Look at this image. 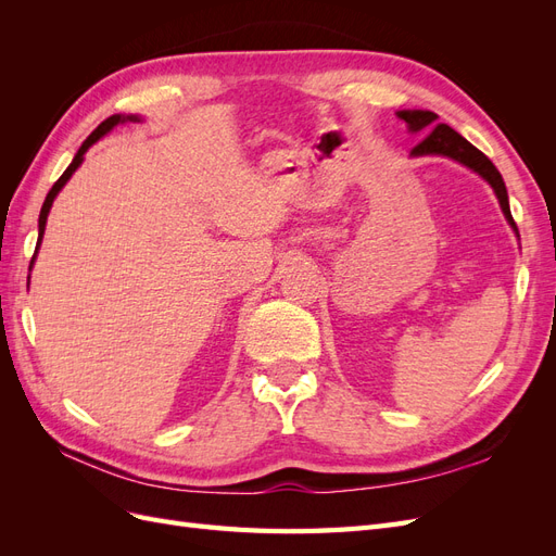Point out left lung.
<instances>
[{
	"mask_svg": "<svg viewBox=\"0 0 556 556\" xmlns=\"http://www.w3.org/2000/svg\"><path fill=\"white\" fill-rule=\"evenodd\" d=\"M401 121H406L408 129L415 131V134H426L430 131L422 141H419L413 150L410 155H443V157H450L454 162H459L464 166H468V169H473L478 176H482L486 182L492 185L494 192H496V199L498 204L503 208V215H506V220L510 223V227L517 231V225L513 220L510 215V204H508V190H506V182H503L501 174L496 166L492 164V160L482 155L480 150L468 143L462 134L454 131L450 125L445 123H439V115L431 113V111H419V109H413V111H399L396 113Z\"/></svg>",
	"mask_w": 556,
	"mask_h": 556,
	"instance_id": "obj_1",
	"label": "left lung"
}]
</instances>
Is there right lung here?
I'll use <instances>...</instances> for the list:
<instances>
[{
    "label": "right lung",
    "instance_id": "right-lung-1",
    "mask_svg": "<svg viewBox=\"0 0 556 556\" xmlns=\"http://www.w3.org/2000/svg\"><path fill=\"white\" fill-rule=\"evenodd\" d=\"M125 121H139V117L137 115H121V113H115V115H111V117H106V121L102 123V125H99L92 134H90V137L86 139V141H83V146L78 148V153H76V157H74V162L70 164V166H66V172L58 178V182L53 185V188H50V192L46 194V201H43V206H41V213H39V241H37V250H39V245H41V239H43V229H46V220H48V213H50V206H53V201H55V197H58V192L64 188V185H66V180H70L72 178V174L78 169V166H80V162H83V155H86L88 153V148L92 146V143H97L99 139H102L104 137V134H109L115 125H121V123H125ZM31 264H35V257H31Z\"/></svg>",
    "mask_w": 556,
    "mask_h": 556
}]
</instances>
